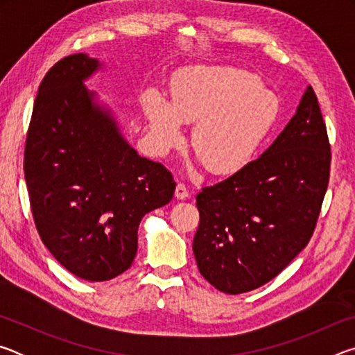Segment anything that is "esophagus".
I'll return each instance as SVG.
<instances>
[{
    "label": "esophagus",
    "instance_id": "esophagus-1",
    "mask_svg": "<svg viewBox=\"0 0 355 355\" xmlns=\"http://www.w3.org/2000/svg\"><path fill=\"white\" fill-rule=\"evenodd\" d=\"M175 197H177L178 200L188 199V197H189V191H188V188H186V184H183V183H178V184H177Z\"/></svg>",
    "mask_w": 355,
    "mask_h": 355
}]
</instances>
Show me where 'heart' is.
<instances>
[{"label": "heart", "instance_id": "heart-1", "mask_svg": "<svg viewBox=\"0 0 355 355\" xmlns=\"http://www.w3.org/2000/svg\"><path fill=\"white\" fill-rule=\"evenodd\" d=\"M148 135L158 155L183 142V125L194 123L191 144L207 169L228 175L255 158L280 117V100L260 78L230 65H194L171 81V101L156 89L142 97Z\"/></svg>", "mask_w": 355, "mask_h": 355}]
</instances>
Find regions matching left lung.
Here are the masks:
<instances>
[{"label":"left lung","instance_id":"8db88e82","mask_svg":"<svg viewBox=\"0 0 355 355\" xmlns=\"http://www.w3.org/2000/svg\"><path fill=\"white\" fill-rule=\"evenodd\" d=\"M329 172L326 123L309 86L260 158L197 194L192 250L203 277L222 293L241 294L279 275L313 235Z\"/></svg>","mask_w":355,"mask_h":355}]
</instances>
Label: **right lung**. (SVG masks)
<instances>
[{
  "mask_svg": "<svg viewBox=\"0 0 355 355\" xmlns=\"http://www.w3.org/2000/svg\"><path fill=\"white\" fill-rule=\"evenodd\" d=\"M101 67L78 53L48 70L25 147L33 218L53 257L76 277L105 282L127 271L141 219L172 200L163 164L137 155L112 111L84 81Z\"/></svg>",
  "mask_w": 355,
  "mask_h": 355,
  "instance_id": "1",
  "label": "right lung"
}]
</instances>
